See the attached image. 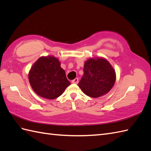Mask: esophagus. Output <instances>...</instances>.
<instances>
[{
	"mask_svg": "<svg viewBox=\"0 0 151 151\" xmlns=\"http://www.w3.org/2000/svg\"><path fill=\"white\" fill-rule=\"evenodd\" d=\"M73 83H75V84H77L78 83V78H76L75 79L73 80L72 82H71Z\"/></svg>",
	"mask_w": 151,
	"mask_h": 151,
	"instance_id": "esophagus-1",
	"label": "esophagus"
}]
</instances>
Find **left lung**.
<instances>
[{
    "label": "left lung",
    "instance_id": "1",
    "mask_svg": "<svg viewBox=\"0 0 151 151\" xmlns=\"http://www.w3.org/2000/svg\"><path fill=\"white\" fill-rule=\"evenodd\" d=\"M115 79V70L109 61L104 58H91L84 64L83 75L78 87L85 94L96 98L108 93Z\"/></svg>",
    "mask_w": 151,
    "mask_h": 151
}]
</instances>
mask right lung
Here are the masks:
<instances>
[{"label":"right lung","mask_w":151,"mask_h":151,"mask_svg":"<svg viewBox=\"0 0 151 151\" xmlns=\"http://www.w3.org/2000/svg\"><path fill=\"white\" fill-rule=\"evenodd\" d=\"M29 80L34 91L48 99L59 97L71 84L59 59L50 55L37 59L29 71Z\"/></svg>","instance_id":"right-lung-1"}]
</instances>
